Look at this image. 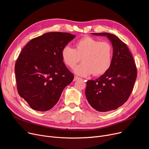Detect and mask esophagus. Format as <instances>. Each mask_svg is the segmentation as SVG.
<instances>
[{"label":"esophagus","mask_w":149,"mask_h":149,"mask_svg":"<svg viewBox=\"0 0 149 149\" xmlns=\"http://www.w3.org/2000/svg\"><path fill=\"white\" fill-rule=\"evenodd\" d=\"M79 79H80V78H79V77H78L75 76V77H74V81H77V80H79Z\"/></svg>","instance_id":"obj_1"}]
</instances>
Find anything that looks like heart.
<instances>
[{"label": "heart", "mask_w": 149, "mask_h": 149, "mask_svg": "<svg viewBox=\"0 0 149 149\" xmlns=\"http://www.w3.org/2000/svg\"><path fill=\"white\" fill-rule=\"evenodd\" d=\"M113 49L107 42H100L90 37H84L75 43L73 48L69 45L64 47L61 57L64 63L74 68L81 59V63L74 69L78 75L86 77L92 73L101 75L111 67Z\"/></svg>", "instance_id": "heart-1"}]
</instances>
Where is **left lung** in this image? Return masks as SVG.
Segmentation results:
<instances>
[{"instance_id": "1", "label": "left lung", "mask_w": 149, "mask_h": 149, "mask_svg": "<svg viewBox=\"0 0 149 149\" xmlns=\"http://www.w3.org/2000/svg\"><path fill=\"white\" fill-rule=\"evenodd\" d=\"M106 36L113 47L109 69L95 80H88L85 95L90 106L99 112L113 111L128 100L137 77L133 56L125 43L111 33H91Z\"/></svg>"}]
</instances>
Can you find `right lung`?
<instances>
[{
  "instance_id": "right-lung-1",
  "label": "right lung",
  "mask_w": 149,
  "mask_h": 149,
  "mask_svg": "<svg viewBox=\"0 0 149 149\" xmlns=\"http://www.w3.org/2000/svg\"><path fill=\"white\" fill-rule=\"evenodd\" d=\"M75 35L52 32L33 38L22 49L15 64L19 96L38 111H47L58 102L74 79L61 57L64 47Z\"/></svg>"
}]
</instances>
